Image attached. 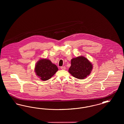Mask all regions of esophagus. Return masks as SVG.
Instances as JSON below:
<instances>
[{
	"mask_svg": "<svg viewBox=\"0 0 124 124\" xmlns=\"http://www.w3.org/2000/svg\"><path fill=\"white\" fill-rule=\"evenodd\" d=\"M60 68H61L62 70H65L66 68H65V66H61V67H60Z\"/></svg>",
	"mask_w": 124,
	"mask_h": 124,
	"instance_id": "1",
	"label": "esophagus"
}]
</instances>
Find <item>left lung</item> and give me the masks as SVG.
Masks as SVG:
<instances>
[{"label": "left lung", "instance_id": "8db88e82", "mask_svg": "<svg viewBox=\"0 0 124 124\" xmlns=\"http://www.w3.org/2000/svg\"><path fill=\"white\" fill-rule=\"evenodd\" d=\"M93 69V65L84 56H79L71 60L69 72L73 77L83 79L88 76Z\"/></svg>", "mask_w": 124, "mask_h": 124}]
</instances>
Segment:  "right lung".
Returning a JSON list of instances; mask_svg holds the SVG:
<instances>
[{
  "label": "right lung",
  "mask_w": 124,
  "mask_h": 124,
  "mask_svg": "<svg viewBox=\"0 0 124 124\" xmlns=\"http://www.w3.org/2000/svg\"><path fill=\"white\" fill-rule=\"evenodd\" d=\"M58 70L57 66L47 59H40L35 67L36 75L43 81L51 78Z\"/></svg>",
  "instance_id": "obj_1"
}]
</instances>
